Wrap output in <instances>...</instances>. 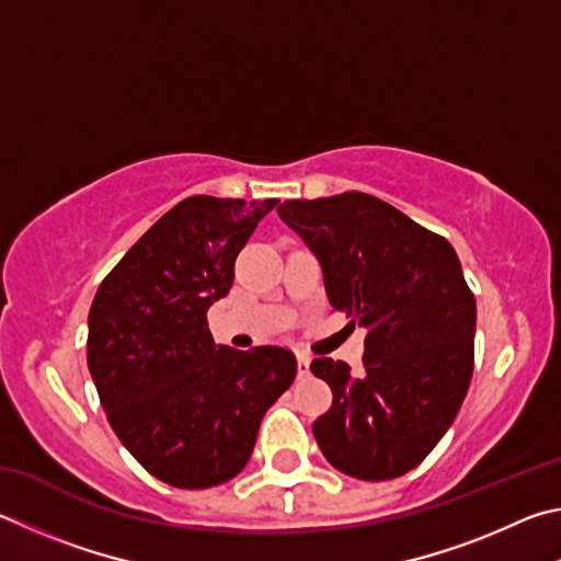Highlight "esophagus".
<instances>
[{
  "instance_id": "esophagus-1",
  "label": "esophagus",
  "mask_w": 561,
  "mask_h": 561,
  "mask_svg": "<svg viewBox=\"0 0 561 561\" xmlns=\"http://www.w3.org/2000/svg\"><path fill=\"white\" fill-rule=\"evenodd\" d=\"M298 375L300 377L310 375V357L302 355V352H298Z\"/></svg>"
}]
</instances>
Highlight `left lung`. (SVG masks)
Listing matches in <instances>:
<instances>
[{"label": "left lung", "mask_w": 561, "mask_h": 561, "mask_svg": "<svg viewBox=\"0 0 561 561\" xmlns=\"http://www.w3.org/2000/svg\"><path fill=\"white\" fill-rule=\"evenodd\" d=\"M278 216L318 255L330 306L367 328L365 371L312 359L332 407L322 456L359 480L409 473L454 424L473 377L476 298L444 236L371 194L290 199Z\"/></svg>", "instance_id": "left-lung-1"}]
</instances>
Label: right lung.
<instances>
[{
    "instance_id": "obj_1",
    "label": "right lung",
    "mask_w": 561,
    "mask_h": 561,
    "mask_svg": "<svg viewBox=\"0 0 561 561\" xmlns=\"http://www.w3.org/2000/svg\"><path fill=\"white\" fill-rule=\"evenodd\" d=\"M278 199L196 194L105 275L88 312V369L115 436L147 473L202 490L239 476L265 411L296 379L286 347L214 345L206 310Z\"/></svg>"
}]
</instances>
